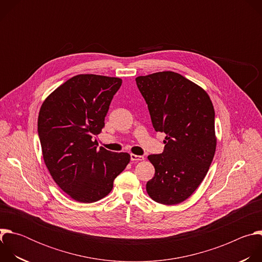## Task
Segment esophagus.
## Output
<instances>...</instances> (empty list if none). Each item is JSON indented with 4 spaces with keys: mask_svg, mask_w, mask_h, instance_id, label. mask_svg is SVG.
<instances>
[{
    "mask_svg": "<svg viewBox=\"0 0 262 262\" xmlns=\"http://www.w3.org/2000/svg\"><path fill=\"white\" fill-rule=\"evenodd\" d=\"M144 157L142 156H136V155H130V160L133 162H139V161H144Z\"/></svg>",
    "mask_w": 262,
    "mask_h": 262,
    "instance_id": "34e87169",
    "label": "esophagus"
}]
</instances>
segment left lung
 <instances>
[{"instance_id":"8db88e82","label":"left lung","mask_w":262,"mask_h":262,"mask_svg":"<svg viewBox=\"0 0 262 262\" xmlns=\"http://www.w3.org/2000/svg\"><path fill=\"white\" fill-rule=\"evenodd\" d=\"M157 132L166 134L161 155L148 156L156 173L146 184L152 200L175 205L203 181L214 157V110L206 91L173 71L136 78Z\"/></svg>"}]
</instances>
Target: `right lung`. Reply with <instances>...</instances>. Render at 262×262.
Wrapping results in <instances>:
<instances>
[{
	"instance_id": "add662e5",
	"label": "right lung",
	"mask_w": 262,
	"mask_h": 262,
	"mask_svg": "<svg viewBox=\"0 0 262 262\" xmlns=\"http://www.w3.org/2000/svg\"><path fill=\"white\" fill-rule=\"evenodd\" d=\"M119 78L78 74L53 91L38 115V135L45 164L59 188L70 198L92 203L113 189L114 179L130 161L126 152L97 149Z\"/></svg>"
}]
</instances>
